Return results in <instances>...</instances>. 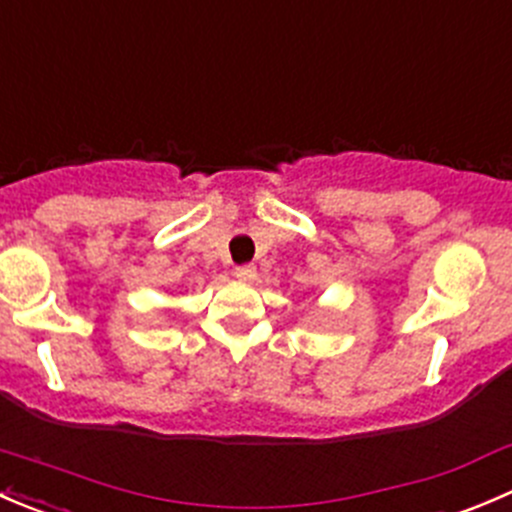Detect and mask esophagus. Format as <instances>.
<instances>
[{
    "label": "esophagus",
    "instance_id": "34e87169",
    "mask_svg": "<svg viewBox=\"0 0 512 512\" xmlns=\"http://www.w3.org/2000/svg\"><path fill=\"white\" fill-rule=\"evenodd\" d=\"M235 275H237V280L252 282L257 277V267L255 265H237Z\"/></svg>",
    "mask_w": 512,
    "mask_h": 512
}]
</instances>
